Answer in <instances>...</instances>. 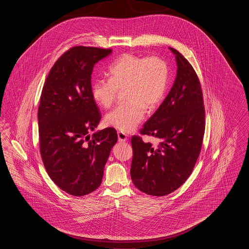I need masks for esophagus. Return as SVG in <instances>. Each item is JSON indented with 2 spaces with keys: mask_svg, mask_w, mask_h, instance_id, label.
<instances>
[{
  "mask_svg": "<svg viewBox=\"0 0 249 249\" xmlns=\"http://www.w3.org/2000/svg\"><path fill=\"white\" fill-rule=\"evenodd\" d=\"M118 138H119V142H126L128 140L127 135L125 133H123V132H120V131L118 132Z\"/></svg>",
  "mask_w": 249,
  "mask_h": 249,
  "instance_id": "1",
  "label": "esophagus"
}]
</instances>
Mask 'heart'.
I'll use <instances>...</instances> for the list:
<instances>
[{
	"mask_svg": "<svg viewBox=\"0 0 249 249\" xmlns=\"http://www.w3.org/2000/svg\"><path fill=\"white\" fill-rule=\"evenodd\" d=\"M109 79H95L91 95L104 108L111 107L119 93L125 89L127 103L116 107L106 117L107 125L130 132L144 119L146 107L154 108L163 99L169 81V68L160 57H140L124 54L108 70Z\"/></svg>",
	"mask_w": 249,
	"mask_h": 249,
	"instance_id": "b5f03b06",
	"label": "heart"
}]
</instances>
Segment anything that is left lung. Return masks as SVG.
Listing matches in <instances>:
<instances>
[{"mask_svg": "<svg viewBox=\"0 0 249 249\" xmlns=\"http://www.w3.org/2000/svg\"><path fill=\"white\" fill-rule=\"evenodd\" d=\"M169 49L178 65L175 83L140 130L159 143L153 145L139 136L131 137V180L138 190L152 196L168 195L189 178L200 155L205 128L199 78L181 53Z\"/></svg>", "mask_w": 249, "mask_h": 249, "instance_id": "1", "label": "left lung"}]
</instances>
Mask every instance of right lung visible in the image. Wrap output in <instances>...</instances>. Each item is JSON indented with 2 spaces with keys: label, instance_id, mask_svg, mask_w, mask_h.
Masks as SVG:
<instances>
[{
  "label": "right lung",
  "instance_id": "1",
  "mask_svg": "<svg viewBox=\"0 0 249 249\" xmlns=\"http://www.w3.org/2000/svg\"><path fill=\"white\" fill-rule=\"evenodd\" d=\"M111 49L74 47L48 73L38 108L40 152L49 178L60 190L84 196L97 190L110 151L118 141L114 128H97L101 113L91 95L95 64Z\"/></svg>",
  "mask_w": 249,
  "mask_h": 249
}]
</instances>
